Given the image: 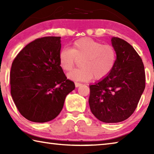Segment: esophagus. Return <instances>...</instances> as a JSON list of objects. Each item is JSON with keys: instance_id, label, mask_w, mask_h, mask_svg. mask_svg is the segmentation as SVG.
<instances>
[{"instance_id": "obj_1", "label": "esophagus", "mask_w": 154, "mask_h": 154, "mask_svg": "<svg viewBox=\"0 0 154 154\" xmlns=\"http://www.w3.org/2000/svg\"><path fill=\"white\" fill-rule=\"evenodd\" d=\"M75 86H76L77 88L80 86V85H82V83H79V82H75Z\"/></svg>"}]
</instances>
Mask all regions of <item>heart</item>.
I'll return each instance as SVG.
<instances>
[{
  "mask_svg": "<svg viewBox=\"0 0 154 154\" xmlns=\"http://www.w3.org/2000/svg\"><path fill=\"white\" fill-rule=\"evenodd\" d=\"M116 51L111 45H103L89 37L79 38L72 43L71 49H62L59 53V63L62 70L71 71L77 60H82L81 68L68 74L69 79L81 82L100 80L110 73L116 64Z\"/></svg>",
  "mask_w": 154,
  "mask_h": 154,
  "instance_id": "1",
  "label": "heart"
}]
</instances>
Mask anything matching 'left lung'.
I'll use <instances>...</instances> for the list:
<instances>
[{
    "label": "left lung",
    "mask_w": 154,
    "mask_h": 154,
    "mask_svg": "<svg viewBox=\"0 0 154 154\" xmlns=\"http://www.w3.org/2000/svg\"><path fill=\"white\" fill-rule=\"evenodd\" d=\"M112 45L117 54L110 73L90 85L89 105L92 114L105 123L126 120L134 113L145 88L144 65L130 44L113 37Z\"/></svg>",
    "instance_id": "8db88e82"
}]
</instances>
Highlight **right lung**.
Segmentation results:
<instances>
[{
    "label": "right lung",
    "instance_id": "right-lung-1",
    "mask_svg": "<svg viewBox=\"0 0 154 154\" xmlns=\"http://www.w3.org/2000/svg\"><path fill=\"white\" fill-rule=\"evenodd\" d=\"M60 36H45L28 43L15 57L10 72L11 94L23 117L43 123L60 113L75 89L60 66Z\"/></svg>",
    "mask_w": 154,
    "mask_h": 154
}]
</instances>
